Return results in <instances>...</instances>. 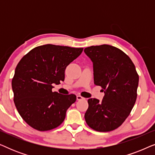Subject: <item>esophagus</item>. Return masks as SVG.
<instances>
[{
	"label": "esophagus",
	"mask_w": 155,
	"mask_h": 155,
	"mask_svg": "<svg viewBox=\"0 0 155 155\" xmlns=\"http://www.w3.org/2000/svg\"><path fill=\"white\" fill-rule=\"evenodd\" d=\"M82 99H84V97L80 96V95H78V96H77V100H82Z\"/></svg>",
	"instance_id": "esophagus-1"
}]
</instances>
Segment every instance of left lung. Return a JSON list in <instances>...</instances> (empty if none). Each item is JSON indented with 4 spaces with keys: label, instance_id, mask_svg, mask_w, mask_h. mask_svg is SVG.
<instances>
[{
    "label": "left lung",
    "instance_id": "1",
    "mask_svg": "<svg viewBox=\"0 0 155 155\" xmlns=\"http://www.w3.org/2000/svg\"><path fill=\"white\" fill-rule=\"evenodd\" d=\"M84 51L93 62L94 84L101 87L105 94L101 101L88 99L86 123L99 132L114 130L121 126L134 107L138 74L128 55L113 46H92Z\"/></svg>",
    "mask_w": 155,
    "mask_h": 155
}]
</instances>
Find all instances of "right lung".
I'll return each mask as SVG.
<instances>
[{"label": "right lung", "mask_w": 155, "mask_h": 155, "mask_svg": "<svg viewBox=\"0 0 155 155\" xmlns=\"http://www.w3.org/2000/svg\"><path fill=\"white\" fill-rule=\"evenodd\" d=\"M82 51L83 48L46 44L34 48L17 65L12 80L14 103L31 128L50 130L63 122L76 96L53 92V84L64 81L65 68Z\"/></svg>", "instance_id": "1"}]
</instances>
